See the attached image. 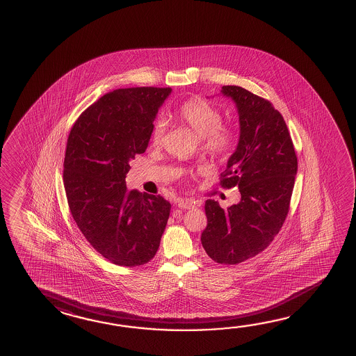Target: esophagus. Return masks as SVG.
<instances>
[{"mask_svg": "<svg viewBox=\"0 0 356 356\" xmlns=\"http://www.w3.org/2000/svg\"><path fill=\"white\" fill-rule=\"evenodd\" d=\"M196 205H197V202H195V201H193V200H177V206H179L180 209H191V207H195Z\"/></svg>", "mask_w": 356, "mask_h": 356, "instance_id": "obj_1", "label": "esophagus"}]
</instances>
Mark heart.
Returning a JSON list of instances; mask_svg holds the SVG:
<instances>
[{"mask_svg":"<svg viewBox=\"0 0 356 356\" xmlns=\"http://www.w3.org/2000/svg\"><path fill=\"white\" fill-rule=\"evenodd\" d=\"M179 116L200 138V149L212 159L229 156L236 143V132L222 126V116L218 108L200 97L187 100L180 107ZM169 129L163 118L155 120L151 132L152 144L160 146Z\"/></svg>","mask_w":356,"mask_h":356,"instance_id":"heart-1","label":"heart"}]
</instances>
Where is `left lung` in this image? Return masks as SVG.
Wrapping results in <instances>:
<instances>
[{
  "instance_id": "obj_1",
  "label": "left lung",
  "mask_w": 356,
  "mask_h": 356,
  "mask_svg": "<svg viewBox=\"0 0 356 356\" xmlns=\"http://www.w3.org/2000/svg\"><path fill=\"white\" fill-rule=\"evenodd\" d=\"M221 92L236 104L240 138L220 185L238 187L241 200L227 210L206 200L201 243L213 261L235 265L260 254L279 234L290 209L298 157L285 120L270 101L240 86H222Z\"/></svg>"
}]
</instances>
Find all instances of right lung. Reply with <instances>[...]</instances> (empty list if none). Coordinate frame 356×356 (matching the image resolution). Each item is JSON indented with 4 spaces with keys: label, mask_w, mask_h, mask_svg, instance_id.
Wrapping results in <instances>:
<instances>
[{
    "label": "right lung",
    "mask_w": 356,
    "mask_h": 356,
    "mask_svg": "<svg viewBox=\"0 0 356 356\" xmlns=\"http://www.w3.org/2000/svg\"><path fill=\"white\" fill-rule=\"evenodd\" d=\"M170 94V88L113 90L79 116L67 138L63 186L71 215L90 245L119 266L150 261L169 220L168 200L129 191L125 179Z\"/></svg>",
    "instance_id": "1"
}]
</instances>
